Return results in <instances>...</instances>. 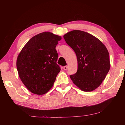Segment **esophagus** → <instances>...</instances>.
<instances>
[{"label": "esophagus", "mask_w": 125, "mask_h": 125, "mask_svg": "<svg viewBox=\"0 0 125 125\" xmlns=\"http://www.w3.org/2000/svg\"><path fill=\"white\" fill-rule=\"evenodd\" d=\"M68 69V66H64V67H63V69H64V70H67V69Z\"/></svg>", "instance_id": "1"}]
</instances>
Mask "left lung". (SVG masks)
Wrapping results in <instances>:
<instances>
[{"label": "left lung", "instance_id": "obj_1", "mask_svg": "<svg viewBox=\"0 0 125 125\" xmlns=\"http://www.w3.org/2000/svg\"><path fill=\"white\" fill-rule=\"evenodd\" d=\"M63 37L74 51L77 58V72L70 76L73 83L84 92L96 89L110 68L109 53L106 46L98 38L83 31H71Z\"/></svg>", "mask_w": 125, "mask_h": 125}]
</instances>
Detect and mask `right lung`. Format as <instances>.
Here are the masks:
<instances>
[{
  "label": "right lung",
  "mask_w": 125,
  "mask_h": 125,
  "mask_svg": "<svg viewBox=\"0 0 125 125\" xmlns=\"http://www.w3.org/2000/svg\"><path fill=\"white\" fill-rule=\"evenodd\" d=\"M60 36L43 32L32 37L19 54L16 67L19 76L29 91L37 95L47 93L61 71L57 64L56 47Z\"/></svg>",
  "instance_id": "obj_1"
}]
</instances>
